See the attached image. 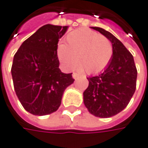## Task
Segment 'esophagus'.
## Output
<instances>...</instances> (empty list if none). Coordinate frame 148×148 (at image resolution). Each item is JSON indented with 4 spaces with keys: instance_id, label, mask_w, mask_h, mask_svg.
I'll list each match as a JSON object with an SVG mask.
<instances>
[{
    "instance_id": "esophagus-1",
    "label": "esophagus",
    "mask_w": 148,
    "mask_h": 148,
    "mask_svg": "<svg viewBox=\"0 0 148 148\" xmlns=\"http://www.w3.org/2000/svg\"><path fill=\"white\" fill-rule=\"evenodd\" d=\"M72 76H73V78H74V79H76L79 77V74H77V73H73Z\"/></svg>"
}]
</instances>
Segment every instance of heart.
<instances>
[{
  "instance_id": "1",
  "label": "heart",
  "mask_w": 148,
  "mask_h": 148,
  "mask_svg": "<svg viewBox=\"0 0 148 148\" xmlns=\"http://www.w3.org/2000/svg\"><path fill=\"white\" fill-rule=\"evenodd\" d=\"M112 54V43L106 36L84 28L70 32L65 44L59 45L57 48L58 59L65 70H73L79 62V65L89 74L104 69L111 61Z\"/></svg>"
}]
</instances>
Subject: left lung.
I'll list each match as a JSON object with an SVG mask.
<instances>
[{"label":"left lung","instance_id":"obj_1","mask_svg":"<svg viewBox=\"0 0 148 148\" xmlns=\"http://www.w3.org/2000/svg\"><path fill=\"white\" fill-rule=\"evenodd\" d=\"M92 28L111 41L113 54L103 72L87 78L88 86L84 92V103L91 114L107 119L129 103L136 90L138 71L133 56L119 39L102 28Z\"/></svg>","mask_w":148,"mask_h":148}]
</instances>
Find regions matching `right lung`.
<instances>
[{
    "mask_svg": "<svg viewBox=\"0 0 148 148\" xmlns=\"http://www.w3.org/2000/svg\"><path fill=\"white\" fill-rule=\"evenodd\" d=\"M69 26L45 25L23 42L15 55L11 74L16 95L29 113L44 116L55 112L62 96L74 83L71 74L59 68L57 48Z\"/></svg>",
    "mask_w": 148,
    "mask_h": 148,
    "instance_id": "add662e5",
    "label": "right lung"
}]
</instances>
